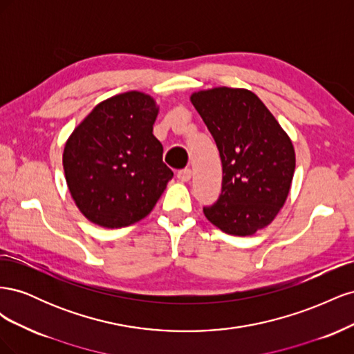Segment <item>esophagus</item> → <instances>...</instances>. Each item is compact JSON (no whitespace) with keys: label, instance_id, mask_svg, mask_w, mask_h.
Wrapping results in <instances>:
<instances>
[{"label":"esophagus","instance_id":"obj_1","mask_svg":"<svg viewBox=\"0 0 354 354\" xmlns=\"http://www.w3.org/2000/svg\"><path fill=\"white\" fill-rule=\"evenodd\" d=\"M177 178L180 181H189L192 178V169L190 168H185V169H180L177 173Z\"/></svg>","mask_w":354,"mask_h":354}]
</instances>
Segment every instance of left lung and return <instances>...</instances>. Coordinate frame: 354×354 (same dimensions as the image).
Listing matches in <instances>:
<instances>
[{
	"instance_id": "obj_1",
	"label": "left lung",
	"mask_w": 354,
	"mask_h": 354,
	"mask_svg": "<svg viewBox=\"0 0 354 354\" xmlns=\"http://www.w3.org/2000/svg\"><path fill=\"white\" fill-rule=\"evenodd\" d=\"M216 142L223 183L205 217L229 234L248 236L283 207L295 169L291 140L257 95L218 87L190 97Z\"/></svg>"
}]
</instances>
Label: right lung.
I'll return each instance as SVG.
<instances>
[{
	"label": "right lung",
	"instance_id": "right-lung-1",
	"mask_svg": "<svg viewBox=\"0 0 354 354\" xmlns=\"http://www.w3.org/2000/svg\"><path fill=\"white\" fill-rule=\"evenodd\" d=\"M158 109L138 91L102 102L75 128L63 153L66 183L80 211L103 227L145 218L174 173L153 136Z\"/></svg>",
	"mask_w": 354,
	"mask_h": 354
}]
</instances>
